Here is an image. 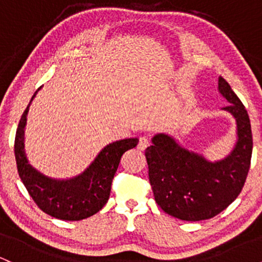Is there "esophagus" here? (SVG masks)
Masks as SVG:
<instances>
[{"mask_svg":"<svg viewBox=\"0 0 262 262\" xmlns=\"http://www.w3.org/2000/svg\"><path fill=\"white\" fill-rule=\"evenodd\" d=\"M149 145H150V141H149L148 138L143 137V138H140V139H139V144H138V149H139L140 151H144V150L148 148Z\"/></svg>","mask_w":262,"mask_h":262,"instance_id":"34e87169","label":"esophagus"}]
</instances>
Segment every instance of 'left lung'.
Listing matches in <instances>:
<instances>
[{
  "label": "left lung",
  "instance_id": "obj_1",
  "mask_svg": "<svg viewBox=\"0 0 262 262\" xmlns=\"http://www.w3.org/2000/svg\"><path fill=\"white\" fill-rule=\"evenodd\" d=\"M219 93L229 102L223 110L236 122V143L227 158L209 161L159 133L145 150L149 181L156 203L172 217L197 222L215 217L236 200L250 169L252 134L244 104L223 77Z\"/></svg>",
  "mask_w": 262,
  "mask_h": 262
}]
</instances>
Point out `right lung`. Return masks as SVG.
Returning <instances> with one entry per match:
<instances>
[{
  "label": "right lung",
  "instance_id": "right-lung-1",
  "mask_svg": "<svg viewBox=\"0 0 262 262\" xmlns=\"http://www.w3.org/2000/svg\"><path fill=\"white\" fill-rule=\"evenodd\" d=\"M39 87L37 92L40 90ZM33 95L19 119L14 139V156L23 185L37 206L47 214L61 221H81L103 208L111 193V185L123 154L138 145V138L108 144L80 175L56 180L43 175L29 164L25 151V128Z\"/></svg>",
  "mask_w": 262,
  "mask_h": 262
}]
</instances>
